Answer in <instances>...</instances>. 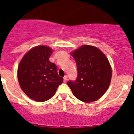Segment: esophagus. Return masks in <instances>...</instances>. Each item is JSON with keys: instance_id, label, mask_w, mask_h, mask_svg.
Returning <instances> with one entry per match:
<instances>
[{"instance_id": "34e87169", "label": "esophagus", "mask_w": 134, "mask_h": 134, "mask_svg": "<svg viewBox=\"0 0 134 134\" xmlns=\"http://www.w3.org/2000/svg\"><path fill=\"white\" fill-rule=\"evenodd\" d=\"M63 79H64V82L65 83H66L67 81V79H68V77H67V75H65L64 76V77H63Z\"/></svg>"}]
</instances>
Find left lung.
Listing matches in <instances>:
<instances>
[{
  "mask_svg": "<svg viewBox=\"0 0 134 134\" xmlns=\"http://www.w3.org/2000/svg\"><path fill=\"white\" fill-rule=\"evenodd\" d=\"M77 64V77L67 85L76 98L90 103L96 101L108 90L111 68L105 55L99 49L83 45L71 53Z\"/></svg>",
  "mask_w": 134,
  "mask_h": 134,
  "instance_id": "8db88e82",
  "label": "left lung"
}]
</instances>
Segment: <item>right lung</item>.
I'll use <instances>...</instances> for the list:
<instances>
[{"instance_id": "obj_1", "label": "right lung", "mask_w": 134, "mask_h": 134, "mask_svg": "<svg viewBox=\"0 0 134 134\" xmlns=\"http://www.w3.org/2000/svg\"><path fill=\"white\" fill-rule=\"evenodd\" d=\"M52 51L49 47H36L25 54L18 67L20 87L37 102L51 98L63 81L59 76L56 65L49 61Z\"/></svg>"}]
</instances>
